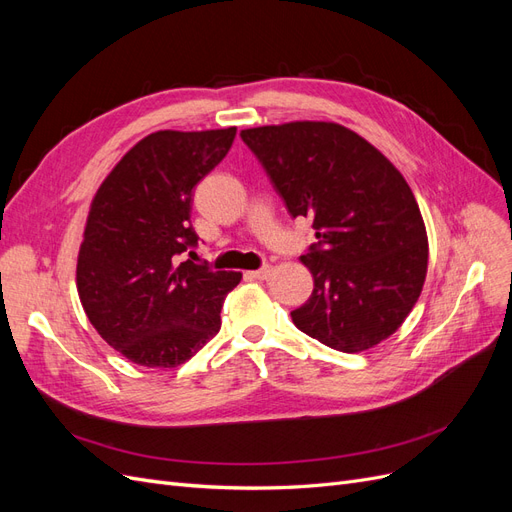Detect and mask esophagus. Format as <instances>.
<instances>
[{"label": "esophagus", "instance_id": "1", "mask_svg": "<svg viewBox=\"0 0 512 512\" xmlns=\"http://www.w3.org/2000/svg\"><path fill=\"white\" fill-rule=\"evenodd\" d=\"M271 273H273V267H262L258 271H252L250 275L254 277V280H269Z\"/></svg>", "mask_w": 512, "mask_h": 512}]
</instances>
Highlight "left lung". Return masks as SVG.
I'll return each instance as SVG.
<instances>
[{"instance_id": "1", "label": "left lung", "mask_w": 512, "mask_h": 512, "mask_svg": "<svg viewBox=\"0 0 512 512\" xmlns=\"http://www.w3.org/2000/svg\"><path fill=\"white\" fill-rule=\"evenodd\" d=\"M292 218H312L301 256L314 292L290 312L320 344L363 352L391 337L421 297L429 243L404 175L363 136L333 121L241 130Z\"/></svg>"}]
</instances>
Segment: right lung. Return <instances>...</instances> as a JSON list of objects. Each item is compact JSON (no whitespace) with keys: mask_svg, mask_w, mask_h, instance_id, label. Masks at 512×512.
Here are the masks:
<instances>
[{"mask_svg":"<svg viewBox=\"0 0 512 512\" xmlns=\"http://www.w3.org/2000/svg\"><path fill=\"white\" fill-rule=\"evenodd\" d=\"M237 128L160 130L123 156L91 200L76 290L108 346L136 365L185 363L222 327V303L241 282L183 260L196 245L192 190L228 153Z\"/></svg>","mask_w":512,"mask_h":512,"instance_id":"add662e5","label":"right lung"}]
</instances>
